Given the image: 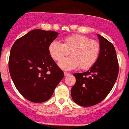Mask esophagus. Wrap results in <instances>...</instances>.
Returning a JSON list of instances; mask_svg holds the SVG:
<instances>
[{
	"label": "esophagus",
	"instance_id": "1",
	"mask_svg": "<svg viewBox=\"0 0 129 129\" xmlns=\"http://www.w3.org/2000/svg\"><path fill=\"white\" fill-rule=\"evenodd\" d=\"M69 74H70V73H68V72H64L65 76H68Z\"/></svg>",
	"mask_w": 129,
	"mask_h": 129
}]
</instances>
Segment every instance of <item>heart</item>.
<instances>
[{"instance_id": "1", "label": "heart", "mask_w": 129, "mask_h": 129, "mask_svg": "<svg viewBox=\"0 0 129 129\" xmlns=\"http://www.w3.org/2000/svg\"><path fill=\"white\" fill-rule=\"evenodd\" d=\"M70 51L71 55L59 63L61 68L69 70L78 66L82 70L90 68L97 61L100 52L98 42L88 36L74 34L66 37L63 43L54 41L49 45V53L52 59L59 61Z\"/></svg>"}]
</instances>
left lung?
<instances>
[{
	"instance_id": "left-lung-1",
	"label": "left lung",
	"mask_w": 129,
	"mask_h": 129,
	"mask_svg": "<svg viewBox=\"0 0 129 129\" xmlns=\"http://www.w3.org/2000/svg\"><path fill=\"white\" fill-rule=\"evenodd\" d=\"M100 40V52L95 63L83 73H74L76 81L71 90L76 104L90 107L99 104L112 89L118 74V63L114 45L102 36Z\"/></svg>"
}]
</instances>
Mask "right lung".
<instances>
[{
  "mask_svg": "<svg viewBox=\"0 0 129 129\" xmlns=\"http://www.w3.org/2000/svg\"><path fill=\"white\" fill-rule=\"evenodd\" d=\"M58 34L34 29L17 39L11 49L10 75L19 92L30 102L49 100L64 76L49 53V44Z\"/></svg>",
  "mask_w": 129,
  "mask_h": 129,
  "instance_id": "add662e5",
  "label": "right lung"
}]
</instances>
